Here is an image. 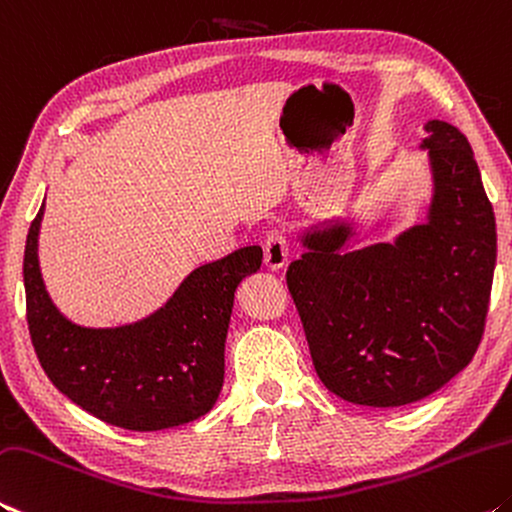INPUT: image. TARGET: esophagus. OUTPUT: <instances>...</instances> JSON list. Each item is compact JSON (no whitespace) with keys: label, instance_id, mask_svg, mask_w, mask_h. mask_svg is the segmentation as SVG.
I'll use <instances>...</instances> for the list:
<instances>
[{"label":"esophagus","instance_id":"obj_1","mask_svg":"<svg viewBox=\"0 0 512 512\" xmlns=\"http://www.w3.org/2000/svg\"><path fill=\"white\" fill-rule=\"evenodd\" d=\"M263 256H265L267 270H281V267H286L288 258H290L286 233H283L281 229H272L270 233H267L265 242H263Z\"/></svg>","mask_w":512,"mask_h":512}]
</instances>
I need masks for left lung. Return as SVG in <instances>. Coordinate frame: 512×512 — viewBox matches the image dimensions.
Wrapping results in <instances>:
<instances>
[{
	"instance_id": "1",
	"label": "left lung",
	"mask_w": 512,
	"mask_h": 512,
	"mask_svg": "<svg viewBox=\"0 0 512 512\" xmlns=\"http://www.w3.org/2000/svg\"><path fill=\"white\" fill-rule=\"evenodd\" d=\"M429 222L395 242L342 251L347 224L304 236L286 281L320 381L358 406L392 408L433 395L465 370L488 317L497 229L467 138L426 122Z\"/></svg>"
}]
</instances>
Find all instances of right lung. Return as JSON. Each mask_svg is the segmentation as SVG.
Instances as JSON below:
<instances>
[{
  "instance_id": "1",
  "label": "right lung",
  "mask_w": 512,
  "mask_h": 512,
  "mask_svg": "<svg viewBox=\"0 0 512 512\" xmlns=\"http://www.w3.org/2000/svg\"><path fill=\"white\" fill-rule=\"evenodd\" d=\"M33 217L24 247L27 322L36 356L63 395L97 420L161 431L206 415L224 383V342L233 297L261 270L263 249L242 247L197 267L161 311L120 329H83L56 311L38 267Z\"/></svg>"
}]
</instances>
